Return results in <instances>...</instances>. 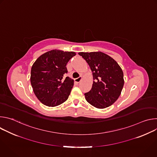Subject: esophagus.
<instances>
[{"mask_svg": "<svg viewBox=\"0 0 157 157\" xmlns=\"http://www.w3.org/2000/svg\"><path fill=\"white\" fill-rule=\"evenodd\" d=\"M82 76H79V78H78L75 79V81L76 82H77V83H79V82H81V80H82Z\"/></svg>", "mask_w": 157, "mask_h": 157, "instance_id": "esophagus-1", "label": "esophagus"}]
</instances>
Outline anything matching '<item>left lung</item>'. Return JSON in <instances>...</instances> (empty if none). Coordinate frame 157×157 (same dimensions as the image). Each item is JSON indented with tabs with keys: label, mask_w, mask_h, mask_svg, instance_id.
Returning <instances> with one entry per match:
<instances>
[{
	"label": "left lung",
	"mask_w": 157,
	"mask_h": 157,
	"mask_svg": "<svg viewBox=\"0 0 157 157\" xmlns=\"http://www.w3.org/2000/svg\"><path fill=\"white\" fill-rule=\"evenodd\" d=\"M93 72L91 91L84 94L86 100L98 109L113 105L120 96L124 84V73L119 64L101 52H79Z\"/></svg>",
	"instance_id": "obj_1"
}]
</instances>
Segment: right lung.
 I'll return each mask as SVG.
<instances>
[{
    "mask_svg": "<svg viewBox=\"0 0 157 157\" xmlns=\"http://www.w3.org/2000/svg\"><path fill=\"white\" fill-rule=\"evenodd\" d=\"M74 52L52 50L40 56L31 69L30 82L38 99L44 105L55 107L68 99L74 85L69 77L66 64L75 56Z\"/></svg>",
    "mask_w": 157,
    "mask_h": 157,
    "instance_id": "1",
    "label": "right lung"
}]
</instances>
